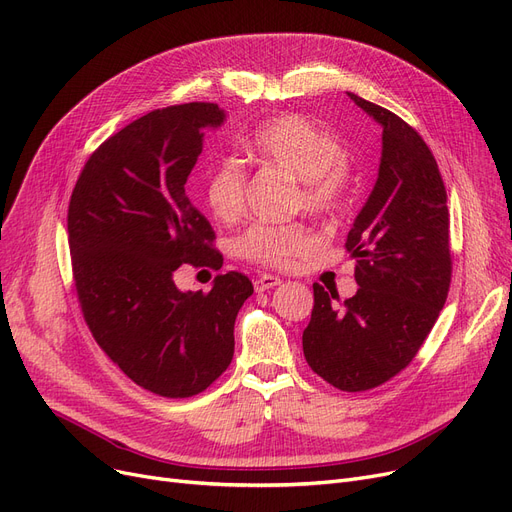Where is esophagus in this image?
<instances>
[{
  "instance_id": "1",
  "label": "esophagus",
  "mask_w": 512,
  "mask_h": 512,
  "mask_svg": "<svg viewBox=\"0 0 512 512\" xmlns=\"http://www.w3.org/2000/svg\"><path fill=\"white\" fill-rule=\"evenodd\" d=\"M253 284H255V291H257V293H263V291H270V288L278 286V284H280V278H278V276H272V274H263V276H259Z\"/></svg>"
}]
</instances>
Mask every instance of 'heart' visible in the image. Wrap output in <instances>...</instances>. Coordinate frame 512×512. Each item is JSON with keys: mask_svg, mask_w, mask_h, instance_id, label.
I'll return each instance as SVG.
<instances>
[{"mask_svg": "<svg viewBox=\"0 0 512 512\" xmlns=\"http://www.w3.org/2000/svg\"><path fill=\"white\" fill-rule=\"evenodd\" d=\"M253 157L297 180L299 205L318 217L337 213L349 190V169L341 142L297 115L263 123L247 142ZM205 203L215 219L234 221L244 209V173L234 161H221L205 180ZM314 247L303 224H257L238 238L249 261L286 268Z\"/></svg>", "mask_w": 512, "mask_h": 512, "instance_id": "b5f03b06", "label": "heart"}]
</instances>
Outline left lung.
<instances>
[{
	"mask_svg": "<svg viewBox=\"0 0 512 512\" xmlns=\"http://www.w3.org/2000/svg\"><path fill=\"white\" fill-rule=\"evenodd\" d=\"M347 96L383 129L379 177L345 242L360 288L339 305L337 291L314 284L303 353L326 383L353 393L412 362L448 299L452 255L448 194L433 152L391 110Z\"/></svg>",
	"mask_w": 512,
	"mask_h": 512,
	"instance_id": "obj_1",
	"label": "left lung"
}]
</instances>
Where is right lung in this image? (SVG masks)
<instances>
[{
    "label": "right lung",
    "mask_w": 512,
    "mask_h": 512,
    "mask_svg": "<svg viewBox=\"0 0 512 512\" xmlns=\"http://www.w3.org/2000/svg\"><path fill=\"white\" fill-rule=\"evenodd\" d=\"M224 121L211 102L152 110L100 144L69 205L83 318L133 383L163 397L201 393L230 366L238 309L253 295L238 272L219 274L209 293L180 291L173 280L182 263H224L184 188L205 129Z\"/></svg>",
    "instance_id": "obj_1"
}]
</instances>
